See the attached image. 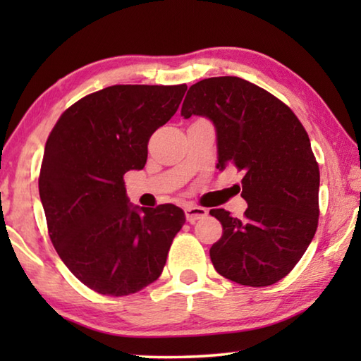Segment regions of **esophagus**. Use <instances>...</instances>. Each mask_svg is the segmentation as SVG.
Segmentation results:
<instances>
[{
  "instance_id": "esophagus-1",
  "label": "esophagus",
  "mask_w": 361,
  "mask_h": 361,
  "mask_svg": "<svg viewBox=\"0 0 361 361\" xmlns=\"http://www.w3.org/2000/svg\"><path fill=\"white\" fill-rule=\"evenodd\" d=\"M185 215H186V219L189 223H195L197 219H202L209 215V210L204 209V207L188 205V207H185Z\"/></svg>"
}]
</instances>
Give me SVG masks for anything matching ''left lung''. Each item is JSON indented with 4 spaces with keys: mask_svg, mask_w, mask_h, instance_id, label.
I'll return each instance as SVG.
<instances>
[{
    "mask_svg": "<svg viewBox=\"0 0 361 361\" xmlns=\"http://www.w3.org/2000/svg\"><path fill=\"white\" fill-rule=\"evenodd\" d=\"M181 116L210 119L216 167L243 173V218L210 210L223 226L210 248L216 272L245 286L279 282L301 259L319 224L320 172L307 132L277 97L235 76L192 84Z\"/></svg>",
    "mask_w": 361,
    "mask_h": 361,
    "instance_id": "1",
    "label": "left lung"
}]
</instances>
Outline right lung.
I'll return each instance as SVG.
<instances>
[{
    "label": "right lung",
    "mask_w": 361,
    "mask_h": 361,
    "mask_svg": "<svg viewBox=\"0 0 361 361\" xmlns=\"http://www.w3.org/2000/svg\"><path fill=\"white\" fill-rule=\"evenodd\" d=\"M186 84L109 85L60 116L49 135L39 197L49 237L73 276L127 296L162 274L185 212L132 205L124 175L142 170L149 137L176 113Z\"/></svg>",
    "instance_id": "obj_1"
}]
</instances>
